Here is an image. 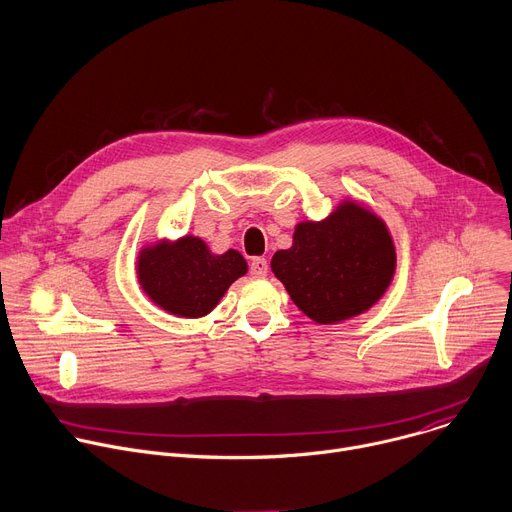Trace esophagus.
I'll return each mask as SVG.
<instances>
[{
    "label": "esophagus",
    "mask_w": 512,
    "mask_h": 512,
    "mask_svg": "<svg viewBox=\"0 0 512 512\" xmlns=\"http://www.w3.org/2000/svg\"><path fill=\"white\" fill-rule=\"evenodd\" d=\"M249 271H251V275H253V277H265V275H267V271H269V263H267V259H263V257H255V259L251 261V265H249Z\"/></svg>",
    "instance_id": "1"
}]
</instances>
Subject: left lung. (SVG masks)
<instances>
[{
	"instance_id": "obj_1",
	"label": "left lung",
	"mask_w": 512,
	"mask_h": 512,
	"mask_svg": "<svg viewBox=\"0 0 512 512\" xmlns=\"http://www.w3.org/2000/svg\"><path fill=\"white\" fill-rule=\"evenodd\" d=\"M271 271L309 319L331 325L382 299L396 271V249L376 213L344 201L323 221L295 225L293 245L273 255Z\"/></svg>"
}]
</instances>
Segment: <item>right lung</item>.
Here are the masks:
<instances>
[{"mask_svg":"<svg viewBox=\"0 0 512 512\" xmlns=\"http://www.w3.org/2000/svg\"><path fill=\"white\" fill-rule=\"evenodd\" d=\"M245 273L247 261L239 251L215 255L193 235L146 245L136 261L138 283L148 299L168 313L193 319L211 313Z\"/></svg>","mask_w":512,"mask_h":512,"instance_id":"right-lung-1","label":"right lung"}]
</instances>
